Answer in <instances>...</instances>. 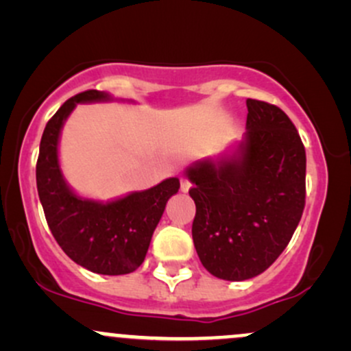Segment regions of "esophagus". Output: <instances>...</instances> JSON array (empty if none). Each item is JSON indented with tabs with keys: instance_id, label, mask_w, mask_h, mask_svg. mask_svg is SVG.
I'll use <instances>...</instances> for the list:
<instances>
[{
	"instance_id": "34e87169",
	"label": "esophagus",
	"mask_w": 351,
	"mask_h": 351,
	"mask_svg": "<svg viewBox=\"0 0 351 351\" xmlns=\"http://www.w3.org/2000/svg\"><path fill=\"white\" fill-rule=\"evenodd\" d=\"M189 186H191V183H189V181H188L186 178H181V180H180V189H181V191L188 193Z\"/></svg>"
}]
</instances>
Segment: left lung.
Returning <instances> with one entry per match:
<instances>
[{"label":"left lung","instance_id":"1","mask_svg":"<svg viewBox=\"0 0 351 351\" xmlns=\"http://www.w3.org/2000/svg\"><path fill=\"white\" fill-rule=\"evenodd\" d=\"M244 140L231 156L186 170L196 204L193 243L201 264L224 280L271 267L292 239L305 206V148L284 110L245 100Z\"/></svg>","mask_w":351,"mask_h":351}]
</instances>
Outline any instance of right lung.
I'll list each match as a JSON object with an SVG mask.
<instances>
[{
    "label": "right lung",
    "instance_id": "1",
    "mask_svg": "<svg viewBox=\"0 0 351 351\" xmlns=\"http://www.w3.org/2000/svg\"><path fill=\"white\" fill-rule=\"evenodd\" d=\"M100 100H110V95L99 90L80 92L52 115L39 145L36 183L44 216L62 251L90 272L122 276L142 265L167 201L178 193L180 180L168 178L110 203L75 195L59 167V135L77 104Z\"/></svg>",
    "mask_w": 351,
    "mask_h": 351
}]
</instances>
